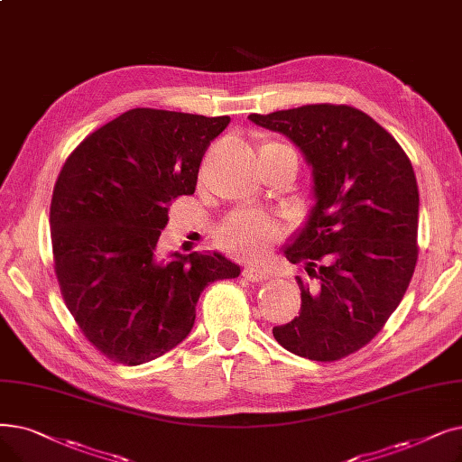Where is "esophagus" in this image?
I'll return each instance as SVG.
<instances>
[{
    "label": "esophagus",
    "instance_id": "obj_1",
    "mask_svg": "<svg viewBox=\"0 0 462 462\" xmlns=\"http://www.w3.org/2000/svg\"><path fill=\"white\" fill-rule=\"evenodd\" d=\"M244 277H245L247 281H264V279H268V273H266L264 270H260V268L247 266V268L244 270Z\"/></svg>",
    "mask_w": 462,
    "mask_h": 462
}]
</instances>
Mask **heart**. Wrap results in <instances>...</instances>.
<instances>
[{
	"instance_id": "heart-1",
	"label": "heart",
	"mask_w": 462,
	"mask_h": 462,
	"mask_svg": "<svg viewBox=\"0 0 462 462\" xmlns=\"http://www.w3.org/2000/svg\"><path fill=\"white\" fill-rule=\"evenodd\" d=\"M273 147H283L281 143H264L260 147V152ZM217 244L226 253L258 260L263 258L268 249L281 237V226L266 215L254 211H237L230 215L223 225L215 232Z\"/></svg>"
}]
</instances>
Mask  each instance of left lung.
Returning <instances> with one entry per match:
<instances>
[{"label": "left lung", "instance_id": "left-lung-1", "mask_svg": "<svg viewBox=\"0 0 462 462\" xmlns=\"http://www.w3.org/2000/svg\"><path fill=\"white\" fill-rule=\"evenodd\" d=\"M249 118L287 135L313 173L315 206L283 249L313 281L296 277L302 306L273 327V337L298 356L332 363L372 342L411 281L419 254L411 162L383 126L351 106L313 104Z\"/></svg>", "mask_w": 462, "mask_h": 462}]
</instances>
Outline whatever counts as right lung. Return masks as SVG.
Returning a JSON list of instances; mask_svg holds the SVG:
<instances>
[{
    "instance_id": "obj_1",
    "label": "right lung",
    "mask_w": 462,
    "mask_h": 462,
    "mask_svg": "<svg viewBox=\"0 0 462 462\" xmlns=\"http://www.w3.org/2000/svg\"><path fill=\"white\" fill-rule=\"evenodd\" d=\"M230 116L137 107L85 137L58 175L51 239L60 292L88 342L137 366L189 336L196 302L239 266L220 253H156L175 198Z\"/></svg>"
}]
</instances>
